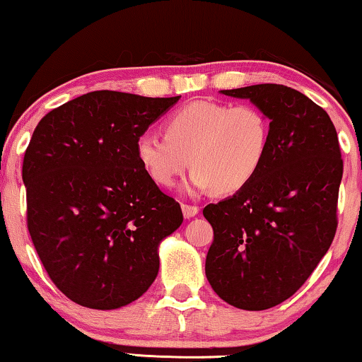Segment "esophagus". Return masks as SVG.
I'll use <instances>...</instances> for the list:
<instances>
[{
    "label": "esophagus",
    "mask_w": 362,
    "mask_h": 362,
    "mask_svg": "<svg viewBox=\"0 0 362 362\" xmlns=\"http://www.w3.org/2000/svg\"><path fill=\"white\" fill-rule=\"evenodd\" d=\"M182 211H183V216L187 218H193L195 215H198V206L195 205H182Z\"/></svg>",
    "instance_id": "1"
}]
</instances>
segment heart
<instances>
[{
    "label": "heart",
    "instance_id": "1",
    "mask_svg": "<svg viewBox=\"0 0 362 362\" xmlns=\"http://www.w3.org/2000/svg\"><path fill=\"white\" fill-rule=\"evenodd\" d=\"M271 121L254 105L193 101L165 121V136L146 132L136 156L157 185L172 187L192 164L187 190L233 193L251 182L266 162Z\"/></svg>",
    "mask_w": 362,
    "mask_h": 362
}]
</instances>
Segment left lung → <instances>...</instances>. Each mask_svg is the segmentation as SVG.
<instances>
[{
	"mask_svg": "<svg viewBox=\"0 0 362 362\" xmlns=\"http://www.w3.org/2000/svg\"><path fill=\"white\" fill-rule=\"evenodd\" d=\"M271 121L266 162L246 187L203 208L213 228L205 272L241 310H267L297 292L332 246L343 177L338 134L322 106L290 86L221 90Z\"/></svg>",
	"mask_w": 362,
	"mask_h": 362,
	"instance_id": "8db88e82",
	"label": "left lung"
}]
</instances>
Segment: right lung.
Here are the masks:
<instances>
[{"instance_id": "add662e5", "label": "right lung", "mask_w": 362, "mask_h": 362, "mask_svg": "<svg viewBox=\"0 0 362 362\" xmlns=\"http://www.w3.org/2000/svg\"><path fill=\"white\" fill-rule=\"evenodd\" d=\"M179 98L91 91L35 126L23 162L28 230L50 281L81 307L139 298L159 272L160 241L182 225L180 205L136 156Z\"/></svg>"}]
</instances>
